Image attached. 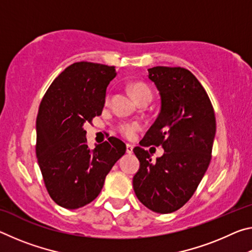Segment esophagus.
I'll use <instances>...</instances> for the list:
<instances>
[{
	"mask_svg": "<svg viewBox=\"0 0 252 252\" xmlns=\"http://www.w3.org/2000/svg\"><path fill=\"white\" fill-rule=\"evenodd\" d=\"M133 152V146L132 144H126V153H129V155H131V153Z\"/></svg>",
	"mask_w": 252,
	"mask_h": 252,
	"instance_id": "34e87169",
	"label": "esophagus"
}]
</instances>
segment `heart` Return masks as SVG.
Instances as JSON below:
<instances>
[{
  "label": "heart",
  "instance_id": "obj_1",
  "mask_svg": "<svg viewBox=\"0 0 252 252\" xmlns=\"http://www.w3.org/2000/svg\"><path fill=\"white\" fill-rule=\"evenodd\" d=\"M131 91L133 95L139 94V93H141V92H150L146 85L141 84V83L132 84ZM140 129H141V126H140V123H138V122H126V123H122L120 127H119V130H120L121 133L129 139L133 138V136L135 135V132L139 131Z\"/></svg>",
  "mask_w": 252,
  "mask_h": 252
}]
</instances>
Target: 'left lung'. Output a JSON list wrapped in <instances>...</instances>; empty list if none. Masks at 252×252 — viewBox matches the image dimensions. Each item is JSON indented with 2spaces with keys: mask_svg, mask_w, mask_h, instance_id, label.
Segmentation results:
<instances>
[{
  "mask_svg": "<svg viewBox=\"0 0 252 252\" xmlns=\"http://www.w3.org/2000/svg\"><path fill=\"white\" fill-rule=\"evenodd\" d=\"M159 91V116L140 146H161L164 153L153 162L141 147L133 149L140 168L133 177L136 198L157 213H171L189 200L211 160L216 118L201 83L183 67L148 69Z\"/></svg>",
  "mask_w": 252,
  "mask_h": 252,
  "instance_id": "8db88e82",
  "label": "left lung"
}]
</instances>
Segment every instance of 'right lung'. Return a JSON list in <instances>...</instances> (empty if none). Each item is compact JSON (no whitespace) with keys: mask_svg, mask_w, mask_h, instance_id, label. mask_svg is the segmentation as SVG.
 <instances>
[{"mask_svg":"<svg viewBox=\"0 0 252 252\" xmlns=\"http://www.w3.org/2000/svg\"><path fill=\"white\" fill-rule=\"evenodd\" d=\"M114 66L76 62L55 79L41 101L36 118V158L46 190L65 209L93 201L106 174L126 153V144L110 136L90 150L84 125L101 116Z\"/></svg>","mask_w":252,"mask_h":252,"instance_id":"right-lung-1","label":"right lung"}]
</instances>
